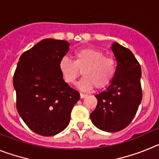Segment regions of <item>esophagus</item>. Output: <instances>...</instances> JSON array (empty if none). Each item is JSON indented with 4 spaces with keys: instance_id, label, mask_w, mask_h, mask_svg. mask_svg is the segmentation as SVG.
<instances>
[{
    "instance_id": "1",
    "label": "esophagus",
    "mask_w": 159,
    "mask_h": 159,
    "mask_svg": "<svg viewBox=\"0 0 159 159\" xmlns=\"http://www.w3.org/2000/svg\"><path fill=\"white\" fill-rule=\"evenodd\" d=\"M87 96L86 94H83V93H80V98L81 99H84V98H85V97Z\"/></svg>"
}]
</instances>
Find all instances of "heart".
I'll use <instances>...</instances> for the list:
<instances>
[{
    "mask_svg": "<svg viewBox=\"0 0 159 159\" xmlns=\"http://www.w3.org/2000/svg\"><path fill=\"white\" fill-rule=\"evenodd\" d=\"M59 67L64 80L69 84H75L82 71L84 77L78 82L77 88L88 92L94 87L101 89L107 86L115 75L116 64L102 51L85 48L75 52L74 61L67 57L61 59Z\"/></svg>",
    "mask_w": 159,
    "mask_h": 159,
    "instance_id": "obj_1",
    "label": "heart"
}]
</instances>
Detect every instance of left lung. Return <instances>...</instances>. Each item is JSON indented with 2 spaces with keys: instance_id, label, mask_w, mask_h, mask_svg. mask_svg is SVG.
Here are the masks:
<instances>
[{
  "instance_id": "8db88e82",
  "label": "left lung",
  "mask_w": 159,
  "mask_h": 159,
  "mask_svg": "<svg viewBox=\"0 0 159 159\" xmlns=\"http://www.w3.org/2000/svg\"><path fill=\"white\" fill-rule=\"evenodd\" d=\"M111 49L117 60L116 73L110 85L95 95L98 102L90 117L97 128L116 132L130 124L141 103L142 71L130 50L117 42Z\"/></svg>"
}]
</instances>
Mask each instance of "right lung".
<instances>
[{
	"instance_id": "obj_1",
	"label": "right lung",
	"mask_w": 159,
	"mask_h": 159,
	"mask_svg": "<svg viewBox=\"0 0 159 159\" xmlns=\"http://www.w3.org/2000/svg\"><path fill=\"white\" fill-rule=\"evenodd\" d=\"M69 46L66 40H42L20 56L14 73L18 113L40 135L63 131L80 99V93L65 83L59 67Z\"/></svg>"
}]
</instances>
